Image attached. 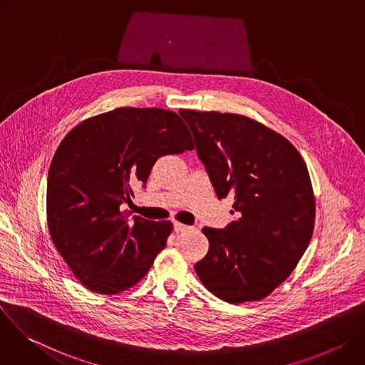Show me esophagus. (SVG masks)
<instances>
[{
  "instance_id": "1",
  "label": "esophagus",
  "mask_w": 365,
  "mask_h": 365,
  "mask_svg": "<svg viewBox=\"0 0 365 365\" xmlns=\"http://www.w3.org/2000/svg\"><path fill=\"white\" fill-rule=\"evenodd\" d=\"M192 227H189V225H185V224H182V222H175L173 224V230L176 231V232H182V231H187V230H190Z\"/></svg>"
}]
</instances>
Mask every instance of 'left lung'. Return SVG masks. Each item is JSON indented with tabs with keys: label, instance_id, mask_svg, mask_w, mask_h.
<instances>
[{
	"label": "left lung",
	"instance_id": "1",
	"mask_svg": "<svg viewBox=\"0 0 365 365\" xmlns=\"http://www.w3.org/2000/svg\"><path fill=\"white\" fill-rule=\"evenodd\" d=\"M218 199L234 197L238 221L203 228L202 284L228 303L262 300L294 270L315 227V195L296 147L240 114L180 110Z\"/></svg>",
	"mask_w": 365,
	"mask_h": 365
}]
</instances>
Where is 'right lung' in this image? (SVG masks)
<instances>
[{
  "instance_id": "1",
  "label": "right lung",
  "mask_w": 365,
  "mask_h": 365,
  "mask_svg": "<svg viewBox=\"0 0 365 365\" xmlns=\"http://www.w3.org/2000/svg\"><path fill=\"white\" fill-rule=\"evenodd\" d=\"M193 150L182 118L162 108H117L73 127L47 176V228L73 276L115 294L137 284L172 234L170 221L130 218L134 185L159 158Z\"/></svg>"
}]
</instances>
